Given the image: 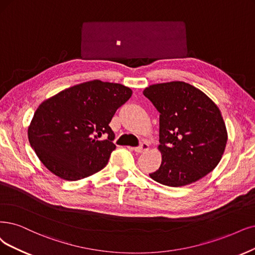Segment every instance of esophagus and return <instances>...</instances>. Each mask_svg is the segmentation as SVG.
<instances>
[{"mask_svg": "<svg viewBox=\"0 0 255 255\" xmlns=\"http://www.w3.org/2000/svg\"><path fill=\"white\" fill-rule=\"evenodd\" d=\"M148 149H149V145H148L147 143H142V144H140L139 146H137V147H134V148H133L134 151H135V152H137V153H143V152L147 151Z\"/></svg>", "mask_w": 255, "mask_h": 255, "instance_id": "obj_1", "label": "esophagus"}]
</instances>
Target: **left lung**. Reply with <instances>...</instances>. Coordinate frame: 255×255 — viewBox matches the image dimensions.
<instances>
[{
	"label": "left lung",
	"instance_id": "8db88e82",
	"mask_svg": "<svg viewBox=\"0 0 255 255\" xmlns=\"http://www.w3.org/2000/svg\"><path fill=\"white\" fill-rule=\"evenodd\" d=\"M143 94L159 112L158 149L163 158L150 177L162 185L180 187L210 173L227 144L218 106L184 82L151 85Z\"/></svg>",
	"mask_w": 255,
	"mask_h": 255
}]
</instances>
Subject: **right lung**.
<instances>
[{
    "mask_svg": "<svg viewBox=\"0 0 255 255\" xmlns=\"http://www.w3.org/2000/svg\"><path fill=\"white\" fill-rule=\"evenodd\" d=\"M130 88L94 80L43 102L28 128V139L44 166L56 176L78 181L99 172L116 149L109 126L130 99ZM103 135L106 140H100Z\"/></svg>",
    "mask_w": 255,
    "mask_h": 255,
    "instance_id": "1",
    "label": "right lung"
}]
</instances>
